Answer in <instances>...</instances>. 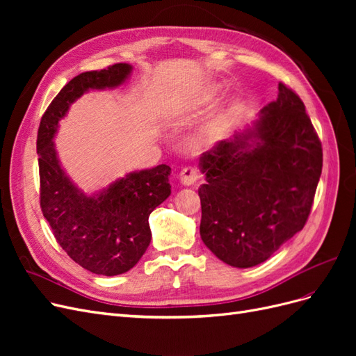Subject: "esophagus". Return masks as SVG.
<instances>
[{
	"label": "esophagus",
	"instance_id": "obj_1",
	"mask_svg": "<svg viewBox=\"0 0 356 356\" xmlns=\"http://www.w3.org/2000/svg\"><path fill=\"white\" fill-rule=\"evenodd\" d=\"M199 179V170L196 168H184L179 172V181L184 186H195Z\"/></svg>",
	"mask_w": 356,
	"mask_h": 356
}]
</instances>
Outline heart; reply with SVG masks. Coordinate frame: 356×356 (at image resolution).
I'll use <instances>...</instances> for the list:
<instances>
[{
	"label": "heart",
	"instance_id": "heart-1",
	"mask_svg": "<svg viewBox=\"0 0 356 356\" xmlns=\"http://www.w3.org/2000/svg\"><path fill=\"white\" fill-rule=\"evenodd\" d=\"M217 96H218V89L212 88L202 96L200 104H209L217 98ZM241 111H242V104L239 101H230L220 113L215 114L211 120L200 129L195 138V144L197 147H204L218 141V139L227 132V129L232 126V123L239 117Z\"/></svg>",
	"mask_w": 356,
	"mask_h": 356
}]
</instances>
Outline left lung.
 <instances>
[{
  "mask_svg": "<svg viewBox=\"0 0 356 356\" xmlns=\"http://www.w3.org/2000/svg\"><path fill=\"white\" fill-rule=\"evenodd\" d=\"M260 118L200 156V238L225 264L264 263L305 227L322 147L305 104L279 83Z\"/></svg>",
  "mask_w": 356,
  "mask_h": 356,
  "instance_id": "8db88e82",
  "label": "left lung"
}]
</instances>
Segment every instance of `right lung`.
<instances>
[{
  "label": "right lung",
  "mask_w": 356,
  "mask_h": 356,
  "mask_svg": "<svg viewBox=\"0 0 356 356\" xmlns=\"http://www.w3.org/2000/svg\"><path fill=\"white\" fill-rule=\"evenodd\" d=\"M132 70L129 63H115L74 77L49 105L37 136L42 215L62 250L86 270L102 276L126 273L141 260L152 242L149 213L170 196V168L129 172L86 195L62 168L53 139L75 101L90 90L118 88Z\"/></svg>",
  "instance_id": "right-lung-1"
}]
</instances>
